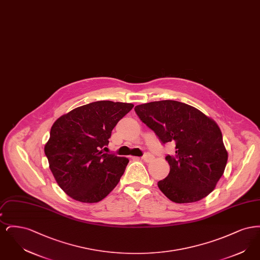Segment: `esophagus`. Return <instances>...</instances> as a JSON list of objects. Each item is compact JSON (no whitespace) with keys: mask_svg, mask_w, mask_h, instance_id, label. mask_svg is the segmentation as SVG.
<instances>
[{"mask_svg":"<svg viewBox=\"0 0 260 260\" xmlns=\"http://www.w3.org/2000/svg\"><path fill=\"white\" fill-rule=\"evenodd\" d=\"M153 158H154V157H153V155L147 152V153H145V154L142 156V158H141V159H142L143 161H147V162H148V161H152V160H153Z\"/></svg>","mask_w":260,"mask_h":260,"instance_id":"obj_1","label":"esophagus"}]
</instances>
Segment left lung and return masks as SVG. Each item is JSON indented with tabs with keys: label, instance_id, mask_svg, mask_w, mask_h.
Here are the masks:
<instances>
[{
	"label": "left lung",
	"instance_id": "1",
	"mask_svg": "<svg viewBox=\"0 0 260 260\" xmlns=\"http://www.w3.org/2000/svg\"><path fill=\"white\" fill-rule=\"evenodd\" d=\"M135 111L161 144H175V154L166 156L170 173L158 182L161 192L177 204L207 197L222 176L228 159L217 124L195 107L174 100L137 105Z\"/></svg>",
	"mask_w": 260,
	"mask_h": 260
}]
</instances>
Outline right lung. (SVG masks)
<instances>
[{
	"mask_svg": "<svg viewBox=\"0 0 260 260\" xmlns=\"http://www.w3.org/2000/svg\"><path fill=\"white\" fill-rule=\"evenodd\" d=\"M124 102H91L58 118L45 154L56 182L71 198L98 203L120 181L128 160L104 153L118 122L133 109Z\"/></svg>",
	"mask_w": 260,
	"mask_h": 260,
	"instance_id": "1",
	"label": "right lung"
}]
</instances>
